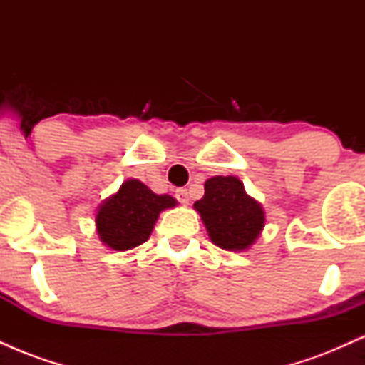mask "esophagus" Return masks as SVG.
<instances>
[{
    "label": "esophagus",
    "instance_id": "1",
    "mask_svg": "<svg viewBox=\"0 0 365 365\" xmlns=\"http://www.w3.org/2000/svg\"><path fill=\"white\" fill-rule=\"evenodd\" d=\"M175 195H177V199L182 204H185V206H187L188 202H190V192H188L187 188H178L177 194H175Z\"/></svg>",
    "mask_w": 365,
    "mask_h": 365
}]
</instances>
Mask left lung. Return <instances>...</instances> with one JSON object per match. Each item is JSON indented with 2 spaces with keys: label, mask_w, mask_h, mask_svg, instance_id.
I'll use <instances>...</instances> for the list:
<instances>
[{
  "label": "left lung",
  "mask_w": 365,
  "mask_h": 365,
  "mask_svg": "<svg viewBox=\"0 0 365 365\" xmlns=\"http://www.w3.org/2000/svg\"><path fill=\"white\" fill-rule=\"evenodd\" d=\"M194 209L200 215L215 245L230 252H244L261 237L266 212L259 200L245 192L244 183L233 175L207 178L204 197Z\"/></svg>",
  "instance_id": "obj_1"
}]
</instances>
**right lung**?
Masks as SVG:
<instances>
[{
	"label": "right lung",
	"instance_id": "obj_1",
	"mask_svg": "<svg viewBox=\"0 0 365 365\" xmlns=\"http://www.w3.org/2000/svg\"><path fill=\"white\" fill-rule=\"evenodd\" d=\"M175 197L158 195L137 178L121 183L115 194L104 199L96 211L99 240L111 250H130L149 240L159 215L177 207Z\"/></svg>",
	"mask_w": 365,
	"mask_h": 365
}]
</instances>
